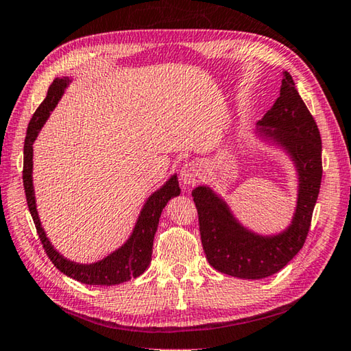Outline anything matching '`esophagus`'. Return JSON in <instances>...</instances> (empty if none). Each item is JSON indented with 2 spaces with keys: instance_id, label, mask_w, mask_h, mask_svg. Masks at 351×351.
<instances>
[{
  "instance_id": "1",
  "label": "esophagus",
  "mask_w": 351,
  "mask_h": 351,
  "mask_svg": "<svg viewBox=\"0 0 351 351\" xmlns=\"http://www.w3.org/2000/svg\"><path fill=\"white\" fill-rule=\"evenodd\" d=\"M203 177V167L200 162H188L180 169V182L183 186H194Z\"/></svg>"
}]
</instances>
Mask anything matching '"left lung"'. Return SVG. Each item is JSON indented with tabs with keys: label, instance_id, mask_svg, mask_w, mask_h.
I'll return each mask as SVG.
<instances>
[{
	"label": "left lung",
	"instance_id": "1",
	"mask_svg": "<svg viewBox=\"0 0 351 351\" xmlns=\"http://www.w3.org/2000/svg\"><path fill=\"white\" fill-rule=\"evenodd\" d=\"M254 134L284 151L296 169L298 195L292 221L286 229L272 235L256 234L237 220L228 202L213 188L200 184L193 191L209 264L218 272L243 280H261L280 272L300 252L318 200L321 136L290 73H282L280 97L258 121Z\"/></svg>",
	"mask_w": 351,
	"mask_h": 351
}]
</instances>
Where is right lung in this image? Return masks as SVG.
<instances>
[{
    "label": "right lung",
    "mask_w": 351,
    "mask_h": 351,
    "mask_svg": "<svg viewBox=\"0 0 351 351\" xmlns=\"http://www.w3.org/2000/svg\"><path fill=\"white\" fill-rule=\"evenodd\" d=\"M71 79L69 76L56 77L47 91V96L39 105L35 114L32 116L27 136L24 142V169H23V182L25 189V198H27L29 210L35 223L38 235L41 238V243L47 252L50 261L55 264L58 270H61L64 275L76 280L79 282L90 284V286H114L131 278L141 276L148 269L153 255V241L158 226V218L162 215L163 208L167 203L177 195H180L178 188L177 174L171 176L160 188L151 194L145 202L141 214L137 217V221L133 228V232L128 237L121 247L113 250L105 258L90 264H81L76 261H70L61 255L51 246L50 240L45 235V230L39 220L36 209L35 189H33V142L36 141L39 131L47 122L50 113L61 101L65 88L69 87Z\"/></svg>",
    "instance_id": "obj_1"
}]
</instances>
